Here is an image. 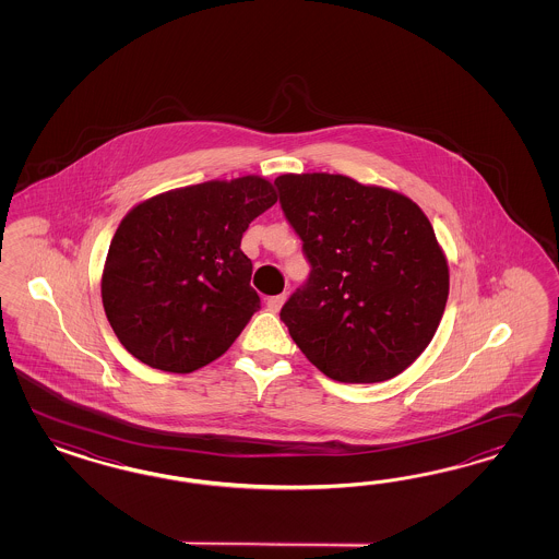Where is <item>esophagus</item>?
<instances>
[{
	"label": "esophagus",
	"mask_w": 559,
	"mask_h": 559,
	"mask_svg": "<svg viewBox=\"0 0 559 559\" xmlns=\"http://www.w3.org/2000/svg\"><path fill=\"white\" fill-rule=\"evenodd\" d=\"M285 301H287V293H281V295H274V297H271L266 305H269V309H271V311L276 313V311L285 305Z\"/></svg>",
	"instance_id": "34e87169"
}]
</instances>
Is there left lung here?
Here are the masks:
<instances>
[{
	"mask_svg": "<svg viewBox=\"0 0 559 559\" xmlns=\"http://www.w3.org/2000/svg\"><path fill=\"white\" fill-rule=\"evenodd\" d=\"M274 185L311 264L281 309L290 338L340 383L406 371L449 297L447 255L423 209L342 174H283Z\"/></svg>",
	"mask_w": 559,
	"mask_h": 559,
	"instance_id": "obj_1",
	"label": "left lung"
}]
</instances>
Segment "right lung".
Here are the masks:
<instances>
[{
	"instance_id": "right-lung-1",
	"label": "right lung",
	"mask_w": 559,
	"mask_h": 559,
	"mask_svg": "<svg viewBox=\"0 0 559 559\" xmlns=\"http://www.w3.org/2000/svg\"><path fill=\"white\" fill-rule=\"evenodd\" d=\"M274 203L266 178L241 176L133 206L102 272V304L120 344L159 371L192 372L219 358L260 309L239 243Z\"/></svg>"
}]
</instances>
